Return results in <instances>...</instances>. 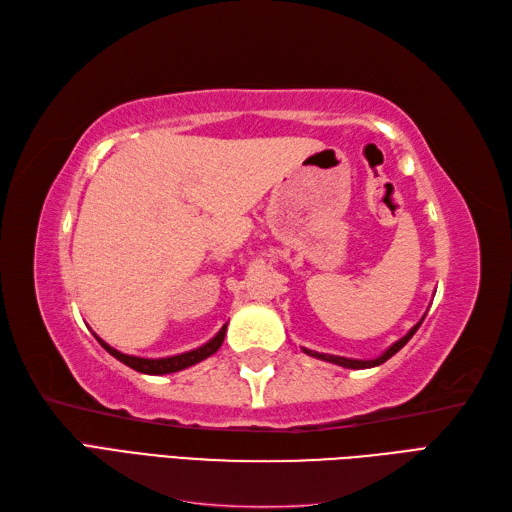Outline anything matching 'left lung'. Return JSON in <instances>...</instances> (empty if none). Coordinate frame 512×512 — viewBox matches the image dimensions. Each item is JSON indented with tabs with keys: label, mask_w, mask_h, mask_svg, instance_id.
<instances>
[{
	"label": "left lung",
	"mask_w": 512,
	"mask_h": 512,
	"mask_svg": "<svg viewBox=\"0 0 512 512\" xmlns=\"http://www.w3.org/2000/svg\"><path fill=\"white\" fill-rule=\"evenodd\" d=\"M425 318V316H423ZM423 318H421V322H423ZM421 322H416L414 327L401 337V339H397V342L386 350V352H382L378 359H369V361H359V359H346V356H335V354H322V352H314V350H307V348H303V352L305 354H309V356H316V359H320V361H329V363H335V365H342V367H348V369H367V367H376V365H382L384 361H389L393 354H397L401 348H404L408 342H410V337L418 331V327H421Z\"/></svg>",
	"instance_id": "left-lung-1"
}]
</instances>
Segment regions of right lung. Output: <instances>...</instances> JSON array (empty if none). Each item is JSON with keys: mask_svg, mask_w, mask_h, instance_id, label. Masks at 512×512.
<instances>
[{"mask_svg": "<svg viewBox=\"0 0 512 512\" xmlns=\"http://www.w3.org/2000/svg\"><path fill=\"white\" fill-rule=\"evenodd\" d=\"M224 337H226V324L220 329V333L215 335L213 339H209V342L205 346H200L196 350H190V352H183V354H175V356H166V359H143V356H132V354H123L115 348L108 346L106 342H102V339L96 335V339L100 342V346L108 352L113 354L117 361H121L123 365H128L136 371H141V374H149V376H162V374H173V371H181L185 367H192L200 361H205L207 356H211L213 352H218L220 346L224 344Z\"/></svg>", "mask_w": 512, "mask_h": 512, "instance_id": "right-lung-1", "label": "right lung"}]
</instances>
